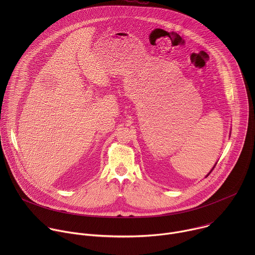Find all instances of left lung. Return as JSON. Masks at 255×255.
<instances>
[{
  "label": "left lung",
  "instance_id": "left-lung-1",
  "mask_svg": "<svg viewBox=\"0 0 255 255\" xmlns=\"http://www.w3.org/2000/svg\"><path fill=\"white\" fill-rule=\"evenodd\" d=\"M216 164H217V162H216V163H215V165H214V166H213V168H212V169H211V171H212V170H213V169H214V167H215V166H216ZM211 171H210V172H211ZM210 172H209V173H208V174H207V175H206V176H208V175H209V174H210Z\"/></svg>",
  "mask_w": 255,
  "mask_h": 255
}]
</instances>
